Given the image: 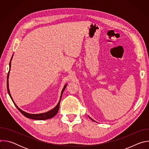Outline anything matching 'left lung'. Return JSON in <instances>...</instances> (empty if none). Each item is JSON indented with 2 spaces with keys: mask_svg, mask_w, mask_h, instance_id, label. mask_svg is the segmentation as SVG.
Wrapping results in <instances>:
<instances>
[{
  "mask_svg": "<svg viewBox=\"0 0 149 149\" xmlns=\"http://www.w3.org/2000/svg\"><path fill=\"white\" fill-rule=\"evenodd\" d=\"M90 119H91V120H93V121H94V120H93V119H92V118H90Z\"/></svg>",
  "mask_w": 149,
  "mask_h": 149,
  "instance_id": "8db88e82",
  "label": "left lung"
}]
</instances>
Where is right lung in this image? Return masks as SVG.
Instances as JSON below:
<instances>
[{
	"instance_id": "add662e5",
	"label": "right lung",
	"mask_w": 149,
	"mask_h": 149,
	"mask_svg": "<svg viewBox=\"0 0 149 149\" xmlns=\"http://www.w3.org/2000/svg\"><path fill=\"white\" fill-rule=\"evenodd\" d=\"M12 57L13 56H12V58L10 59V63H9V71L8 72V77H7V88H8V92L9 93V96L10 97L13 102L14 103L16 107V108L18 109V110L22 113L25 117H27V118H31V119H33V120H47V119H49L51 118H52L53 117H54L56 114L58 112V110H59V105H60V101H61V97H62V94H63V91L65 90L66 87L67 85L66 84L65 86H64V87H63V88L62 89V92H61V97H60V99H59V101L58 103V104L56 105V107L55 108H54L53 109H52L51 110L47 112V113H41V114H29L28 113H26L24 111H22V110H20L17 106L16 105V104L14 102L12 97H11V95L10 94V91H9V80H8V78H9V72H10V67H11V60L12 59Z\"/></svg>"
}]
</instances>
